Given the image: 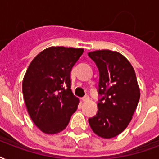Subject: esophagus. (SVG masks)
I'll list each match as a JSON object with an SVG mask.
<instances>
[{
  "label": "esophagus",
  "mask_w": 159,
  "mask_h": 159,
  "mask_svg": "<svg viewBox=\"0 0 159 159\" xmlns=\"http://www.w3.org/2000/svg\"><path fill=\"white\" fill-rule=\"evenodd\" d=\"M90 99V97H88V96H85L84 97H82V101L83 102H88Z\"/></svg>",
  "instance_id": "esophagus-1"
}]
</instances>
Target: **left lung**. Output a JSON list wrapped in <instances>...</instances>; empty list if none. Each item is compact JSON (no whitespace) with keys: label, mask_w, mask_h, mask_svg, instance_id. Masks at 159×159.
I'll return each mask as SVG.
<instances>
[{"label":"left lung","mask_w":159,"mask_h":159,"mask_svg":"<svg viewBox=\"0 0 159 159\" xmlns=\"http://www.w3.org/2000/svg\"><path fill=\"white\" fill-rule=\"evenodd\" d=\"M99 69L98 112L88 120L96 134L111 139L122 133L132 120L140 97L135 72L124 55L108 49L88 53Z\"/></svg>","instance_id":"1"}]
</instances>
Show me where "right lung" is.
<instances>
[{
  "label": "right lung",
  "instance_id": "obj_1",
  "mask_svg": "<svg viewBox=\"0 0 159 159\" xmlns=\"http://www.w3.org/2000/svg\"><path fill=\"white\" fill-rule=\"evenodd\" d=\"M83 48L49 47L36 56L22 82L26 108L37 127L48 134L64 129L79 99L71 90V71Z\"/></svg>",
  "mask_w": 159,
  "mask_h": 159
}]
</instances>
